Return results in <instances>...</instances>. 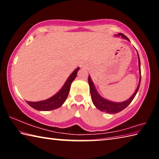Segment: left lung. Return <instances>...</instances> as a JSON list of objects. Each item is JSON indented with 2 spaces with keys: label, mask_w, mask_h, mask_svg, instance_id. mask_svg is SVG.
Here are the masks:
<instances>
[{
  "label": "left lung",
  "mask_w": 159,
  "mask_h": 159,
  "mask_svg": "<svg viewBox=\"0 0 159 159\" xmlns=\"http://www.w3.org/2000/svg\"><path fill=\"white\" fill-rule=\"evenodd\" d=\"M117 36H121L123 39L128 40L129 41L128 38L126 37L124 34H123L121 33H119ZM138 60H139L138 61H139V74H141L140 60H139V55H138ZM140 82H141V76H140V79H139V85L138 86V88H137L135 92L134 93L133 95L131 96V98H129L128 100L124 101L123 102H113L107 100V99H105L103 98H102V97L99 95L98 92H97L95 86H94L92 80L90 79V76H88V83H89V85H90V92L91 95V98H92V101L93 102L94 105H95L99 110H100V111L109 113V114H116V113L121 111L122 110L126 108V107L130 104V102L133 101V99H134V97H135L136 94L139 90V85H140Z\"/></svg>",
  "instance_id": "1"
}]
</instances>
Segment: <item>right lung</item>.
<instances>
[{"mask_svg": "<svg viewBox=\"0 0 159 159\" xmlns=\"http://www.w3.org/2000/svg\"><path fill=\"white\" fill-rule=\"evenodd\" d=\"M79 69V67H78L77 69L74 70L73 73L70 75V76L68 78L62 88L56 95L52 96V98L43 101L36 102L26 101V103L31 107L32 108L39 110V111H50V110L56 109L60 107L64 104V102H65L67 97H68L70 88H71V84L72 81L75 79V78L76 77L77 72Z\"/></svg>", "mask_w": 159, "mask_h": 159, "instance_id": "add662e5", "label": "right lung"}]
</instances>
